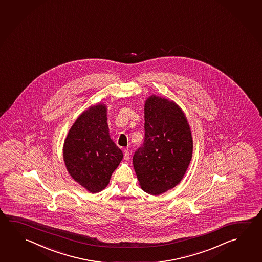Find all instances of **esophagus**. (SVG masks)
<instances>
[{"label": "esophagus", "instance_id": "esophagus-1", "mask_svg": "<svg viewBox=\"0 0 262 262\" xmlns=\"http://www.w3.org/2000/svg\"><path fill=\"white\" fill-rule=\"evenodd\" d=\"M129 158H130V154H129V151L128 150H124V159L126 161L129 160Z\"/></svg>", "mask_w": 262, "mask_h": 262}]
</instances>
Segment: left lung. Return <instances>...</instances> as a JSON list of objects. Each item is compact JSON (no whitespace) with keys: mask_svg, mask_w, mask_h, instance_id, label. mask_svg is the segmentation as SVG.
<instances>
[{"mask_svg":"<svg viewBox=\"0 0 262 262\" xmlns=\"http://www.w3.org/2000/svg\"><path fill=\"white\" fill-rule=\"evenodd\" d=\"M144 120V142L133 156V167L142 190L160 195L183 179L192 157V135L181 107L165 97L147 98Z\"/></svg>","mask_w":262,"mask_h":262,"instance_id":"1","label":"left lung"}]
</instances>
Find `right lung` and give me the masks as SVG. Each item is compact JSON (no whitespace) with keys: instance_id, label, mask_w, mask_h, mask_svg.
Listing matches in <instances>:
<instances>
[{"instance_id":"right-lung-1","label":"right lung","mask_w":262,"mask_h":262,"mask_svg":"<svg viewBox=\"0 0 262 262\" xmlns=\"http://www.w3.org/2000/svg\"><path fill=\"white\" fill-rule=\"evenodd\" d=\"M104 103L88 107L71 127L63 143V160L70 176L89 192L110 183L123 154L110 135Z\"/></svg>"}]
</instances>
